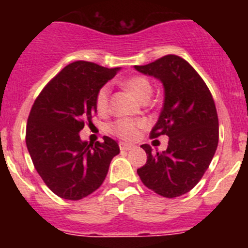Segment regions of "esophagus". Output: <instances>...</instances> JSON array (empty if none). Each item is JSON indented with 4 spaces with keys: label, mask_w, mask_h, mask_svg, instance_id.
Listing matches in <instances>:
<instances>
[{
    "label": "esophagus",
    "mask_w": 248,
    "mask_h": 248,
    "mask_svg": "<svg viewBox=\"0 0 248 248\" xmlns=\"http://www.w3.org/2000/svg\"><path fill=\"white\" fill-rule=\"evenodd\" d=\"M119 148H120V150H130V149L134 148V145H131V144H128V143H124V141H120Z\"/></svg>",
    "instance_id": "obj_1"
}]
</instances>
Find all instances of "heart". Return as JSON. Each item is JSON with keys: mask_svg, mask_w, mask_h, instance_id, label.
<instances>
[{"mask_svg": "<svg viewBox=\"0 0 248 248\" xmlns=\"http://www.w3.org/2000/svg\"><path fill=\"white\" fill-rule=\"evenodd\" d=\"M126 88L134 93L135 97L141 102H146L153 94V84L144 76H131L124 82ZM110 107V87L108 84L100 87L95 97V108L98 113H108ZM145 126V122L141 119L120 118L114 120L108 126L109 133L125 140H133L138 137L139 130Z\"/></svg>", "mask_w": 248, "mask_h": 248, "instance_id": "b5f03b06", "label": "heart"}]
</instances>
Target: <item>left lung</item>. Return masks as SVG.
I'll return each mask as SVG.
<instances>
[{
    "instance_id": "left-lung-1",
    "label": "left lung",
    "mask_w": 248,
    "mask_h": 248,
    "mask_svg": "<svg viewBox=\"0 0 248 248\" xmlns=\"http://www.w3.org/2000/svg\"><path fill=\"white\" fill-rule=\"evenodd\" d=\"M135 69L163 83L165 99L150 138L169 137L163 153L154 154L148 144L141 145L148 160L138 169V175L160 196H181L201 180L217 149L218 118L214 98L198 72L175 54L135 65Z\"/></svg>"
}]
</instances>
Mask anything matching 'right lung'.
Masks as SVG:
<instances>
[{"label": "right lung", "mask_w": 248, "mask_h": 248, "mask_svg": "<svg viewBox=\"0 0 248 248\" xmlns=\"http://www.w3.org/2000/svg\"><path fill=\"white\" fill-rule=\"evenodd\" d=\"M119 68L77 61L47 83L34 100L26 128V144L39 176L57 196L80 200L94 192L119 154L115 140L91 145L79 131L93 124L95 97Z\"/></svg>", "instance_id": "obj_1"}]
</instances>
